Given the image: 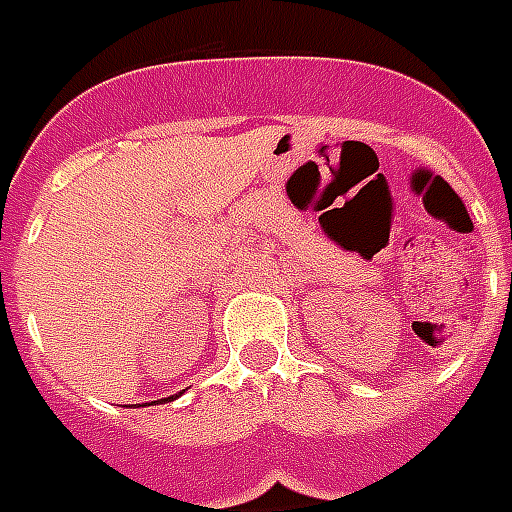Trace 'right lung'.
Masks as SVG:
<instances>
[{
    "label": "right lung",
    "mask_w": 512,
    "mask_h": 512,
    "mask_svg": "<svg viewBox=\"0 0 512 512\" xmlns=\"http://www.w3.org/2000/svg\"><path fill=\"white\" fill-rule=\"evenodd\" d=\"M167 399H172V397H167ZM167 399H161V402H167Z\"/></svg>",
    "instance_id": "right-lung-1"
}]
</instances>
